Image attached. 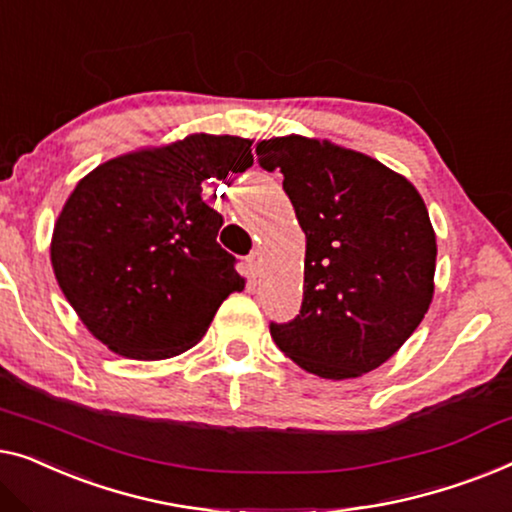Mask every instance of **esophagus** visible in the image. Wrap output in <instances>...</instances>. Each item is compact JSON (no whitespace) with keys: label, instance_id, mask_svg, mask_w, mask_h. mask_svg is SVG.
<instances>
[{"label":"esophagus","instance_id":"34e87169","mask_svg":"<svg viewBox=\"0 0 512 512\" xmlns=\"http://www.w3.org/2000/svg\"><path fill=\"white\" fill-rule=\"evenodd\" d=\"M259 259H262V253H259V250H253V253L248 255V264H250V271H253V276H259Z\"/></svg>","mask_w":512,"mask_h":512}]
</instances>
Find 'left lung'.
I'll use <instances>...</instances> for the list:
<instances>
[{"label":"left lung","instance_id":"obj_1","mask_svg":"<svg viewBox=\"0 0 512 512\" xmlns=\"http://www.w3.org/2000/svg\"><path fill=\"white\" fill-rule=\"evenodd\" d=\"M280 169L306 234L299 315L271 336L301 369L343 380L378 369L420 325L434 297L436 236L406 178L334 143L285 136L257 143Z\"/></svg>","mask_w":512,"mask_h":512}]
</instances>
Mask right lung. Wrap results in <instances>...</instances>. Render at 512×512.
<instances>
[{"instance_id":"obj_1","label":"right lung","mask_w":512,"mask_h":512,"mask_svg":"<svg viewBox=\"0 0 512 512\" xmlns=\"http://www.w3.org/2000/svg\"><path fill=\"white\" fill-rule=\"evenodd\" d=\"M253 141L194 134L97 167L71 192L50 246L55 278L83 325L113 352L190 350L232 292L236 259L201 185L253 167Z\"/></svg>"}]
</instances>
